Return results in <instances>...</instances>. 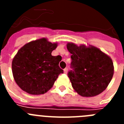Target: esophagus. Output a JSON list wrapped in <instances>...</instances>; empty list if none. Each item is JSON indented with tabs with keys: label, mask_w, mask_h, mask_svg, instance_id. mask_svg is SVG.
Wrapping results in <instances>:
<instances>
[{
	"label": "esophagus",
	"mask_w": 124,
	"mask_h": 124,
	"mask_svg": "<svg viewBox=\"0 0 124 124\" xmlns=\"http://www.w3.org/2000/svg\"><path fill=\"white\" fill-rule=\"evenodd\" d=\"M64 73H65V74H66V73H68V68L64 69Z\"/></svg>",
	"instance_id": "1"
}]
</instances>
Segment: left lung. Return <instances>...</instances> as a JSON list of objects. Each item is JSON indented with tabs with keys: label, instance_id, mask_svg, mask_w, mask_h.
I'll return each instance as SVG.
<instances>
[{
	"label": "left lung",
	"instance_id": "left-lung-1",
	"mask_svg": "<svg viewBox=\"0 0 124 124\" xmlns=\"http://www.w3.org/2000/svg\"><path fill=\"white\" fill-rule=\"evenodd\" d=\"M72 54L73 71L68 75L74 91L83 97L99 95L107 87L113 77L114 67L111 58L93 45L68 43Z\"/></svg>",
	"mask_w": 124,
	"mask_h": 124
}]
</instances>
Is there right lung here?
<instances>
[{
    "instance_id": "right-lung-1",
    "label": "right lung",
    "mask_w": 124,
    "mask_h": 124,
    "mask_svg": "<svg viewBox=\"0 0 124 124\" xmlns=\"http://www.w3.org/2000/svg\"><path fill=\"white\" fill-rule=\"evenodd\" d=\"M58 43H51L46 38L33 40L23 46L12 62L15 83L30 94H43L53 87L59 74L61 56H53L51 52Z\"/></svg>"
}]
</instances>
